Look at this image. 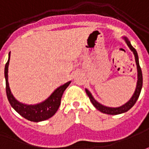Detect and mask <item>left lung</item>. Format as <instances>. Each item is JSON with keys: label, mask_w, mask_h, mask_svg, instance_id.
<instances>
[{"label": "left lung", "mask_w": 149, "mask_h": 149, "mask_svg": "<svg viewBox=\"0 0 149 149\" xmlns=\"http://www.w3.org/2000/svg\"><path fill=\"white\" fill-rule=\"evenodd\" d=\"M125 39V42L127 45L129 46V48L130 49V50L134 53V58H135V62H136V65H137V71H138V81H137V86H136V89H135V91H134L133 96L130 98V100L125 103L124 105H122L121 107H118V108H109V107H106V106H104L102 104H100V103H98L95 99L94 97L92 96V95L91 94V92L89 91L88 90L86 89V92L87 94V95L89 96L90 98V100L92 103V104L95 107L96 109H98L99 111H100L101 113H106V114H109V115H117V114H121V113H125L127 112L128 110H130L133 106L134 105V104L136 103V101L138 100L139 96L140 95V92H141V89H142L143 86V76H142V71H141V68L139 66V57H138V54H137V51L136 49H134V47L131 45L130 44V40H128L126 37H123Z\"/></svg>", "instance_id": "1"}]
</instances>
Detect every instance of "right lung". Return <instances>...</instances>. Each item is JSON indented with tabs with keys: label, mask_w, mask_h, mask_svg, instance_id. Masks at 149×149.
Instances as JSON below:
<instances>
[{
	"label": "right lung",
	"mask_w": 149,
	"mask_h": 149,
	"mask_svg": "<svg viewBox=\"0 0 149 149\" xmlns=\"http://www.w3.org/2000/svg\"><path fill=\"white\" fill-rule=\"evenodd\" d=\"M10 52L9 54V58L5 66V77H6V95L8 100L12 106V108L15 109L19 115L24 117L28 121H45L54 116L57 110L59 108V105L61 103L62 95L67 87L69 86L71 81L65 83L61 86L57 88L51 94L47 100L43 101L42 103L35 104V105H28L19 103L17 100L13 96L10 91V89L9 86L8 82V67L10 63Z\"/></svg>",
	"instance_id": "obj_1"
}]
</instances>
